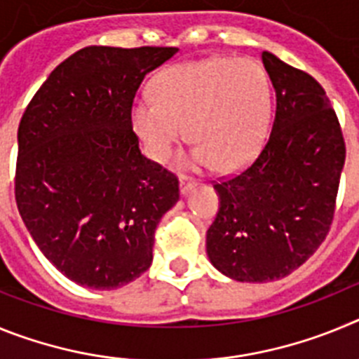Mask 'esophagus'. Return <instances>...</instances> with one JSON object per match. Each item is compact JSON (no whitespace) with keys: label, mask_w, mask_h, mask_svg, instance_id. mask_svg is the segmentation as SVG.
I'll return each instance as SVG.
<instances>
[{"label":"esophagus","mask_w":359,"mask_h":359,"mask_svg":"<svg viewBox=\"0 0 359 359\" xmlns=\"http://www.w3.org/2000/svg\"><path fill=\"white\" fill-rule=\"evenodd\" d=\"M196 185V180L189 176H182L180 177V190H182V194H187L190 189H194Z\"/></svg>","instance_id":"obj_1"}]
</instances>
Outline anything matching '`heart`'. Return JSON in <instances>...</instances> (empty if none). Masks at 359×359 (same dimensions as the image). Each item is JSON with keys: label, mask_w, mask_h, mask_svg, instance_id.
Returning a JSON list of instances; mask_svg holds the SVG:
<instances>
[{"label": "heart", "mask_w": 359, "mask_h": 359, "mask_svg": "<svg viewBox=\"0 0 359 359\" xmlns=\"http://www.w3.org/2000/svg\"><path fill=\"white\" fill-rule=\"evenodd\" d=\"M152 100L133 107V126L154 161L169 160L187 135L196 142L190 163L237 170L261 152L269 131V82L246 59L214 57L165 69Z\"/></svg>", "instance_id": "obj_1"}]
</instances>
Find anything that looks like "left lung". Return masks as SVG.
I'll return each instance as SVG.
<instances>
[{"label": "left lung", "instance_id": "obj_1", "mask_svg": "<svg viewBox=\"0 0 359 359\" xmlns=\"http://www.w3.org/2000/svg\"><path fill=\"white\" fill-rule=\"evenodd\" d=\"M262 62L277 97L271 135L243 172L215 183L219 210L207 231L214 268L239 282L287 277L318 250L345 163L322 86L273 53L262 52Z\"/></svg>", "mask_w": 359, "mask_h": 359}]
</instances>
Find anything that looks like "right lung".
<instances>
[{
  "mask_svg": "<svg viewBox=\"0 0 359 359\" xmlns=\"http://www.w3.org/2000/svg\"><path fill=\"white\" fill-rule=\"evenodd\" d=\"M177 48L86 46L44 81L18 129L15 203L43 255L91 290L147 271L177 177L145 158L133 131L135 95Z\"/></svg>",
  "mask_w": 359,
  "mask_h": 359,
  "instance_id": "right-lung-1",
  "label": "right lung"
}]
</instances>
